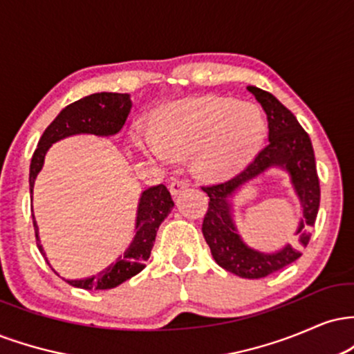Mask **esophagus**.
Wrapping results in <instances>:
<instances>
[{
    "label": "esophagus",
    "instance_id": "34e87169",
    "mask_svg": "<svg viewBox=\"0 0 354 354\" xmlns=\"http://www.w3.org/2000/svg\"><path fill=\"white\" fill-rule=\"evenodd\" d=\"M189 180H186V178H174V180H171V183H169V191H171L173 196H176V194H180L181 191L188 189L189 188Z\"/></svg>",
    "mask_w": 354,
    "mask_h": 354
}]
</instances>
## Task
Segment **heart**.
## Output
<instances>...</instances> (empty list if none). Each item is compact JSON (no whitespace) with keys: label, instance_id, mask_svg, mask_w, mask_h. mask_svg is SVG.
Wrapping results in <instances>:
<instances>
[{"label":"heart","instance_id":"obj_1","mask_svg":"<svg viewBox=\"0 0 354 354\" xmlns=\"http://www.w3.org/2000/svg\"><path fill=\"white\" fill-rule=\"evenodd\" d=\"M158 138L136 133V143L156 158L196 153V169L206 178L239 171L258 153L266 135L261 109L226 96H200L166 106L158 115Z\"/></svg>","mask_w":354,"mask_h":354}]
</instances>
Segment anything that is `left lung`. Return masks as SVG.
<instances>
[{
    "label": "left lung",
    "mask_w": 354,
    "mask_h": 354,
    "mask_svg": "<svg viewBox=\"0 0 354 354\" xmlns=\"http://www.w3.org/2000/svg\"><path fill=\"white\" fill-rule=\"evenodd\" d=\"M248 91L258 100L266 113L268 145L234 178L219 185L201 186L209 198L201 230L219 266L241 278L258 279L295 263L301 256V250L288 245L278 254L268 255L246 247L234 228L227 198L239 185L271 165L286 169L302 201L304 218L297 234H300V248H303L310 243V228L318 216L319 180L311 140L293 113L265 89L248 86Z\"/></svg>",
    "instance_id": "left-lung-1"
}]
</instances>
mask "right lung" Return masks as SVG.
<instances>
[{
    "label": "right lung",
    "mask_w": 354,
    "mask_h": 354,
    "mask_svg": "<svg viewBox=\"0 0 354 354\" xmlns=\"http://www.w3.org/2000/svg\"><path fill=\"white\" fill-rule=\"evenodd\" d=\"M129 111H131V100L126 93H95V95L84 96V98L68 104L39 138L38 148L35 149L30 165V193H33L36 174L43 168L44 154L53 143L66 136L80 135V133L98 136L116 135L126 123ZM173 206L171 194L165 185L151 186L143 191L140 205H138L135 239L123 258L118 259L115 265L106 268L98 276L86 279H71V281L66 279V281L81 290H111L140 273L146 266L145 261L151 254L156 231ZM33 226L36 243L44 256L43 246L39 245L35 216Z\"/></svg>",
    "instance_id": "obj_1"
}]
</instances>
